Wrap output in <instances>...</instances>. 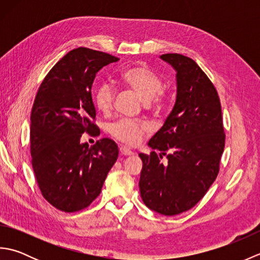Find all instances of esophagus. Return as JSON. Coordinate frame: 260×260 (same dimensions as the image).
I'll return each mask as SVG.
<instances>
[{
  "label": "esophagus",
  "instance_id": "1",
  "mask_svg": "<svg viewBox=\"0 0 260 260\" xmlns=\"http://www.w3.org/2000/svg\"><path fill=\"white\" fill-rule=\"evenodd\" d=\"M119 152H120L121 155H133V154H134V152H132L129 148H127L125 146H120Z\"/></svg>",
  "mask_w": 260,
  "mask_h": 260
}]
</instances>
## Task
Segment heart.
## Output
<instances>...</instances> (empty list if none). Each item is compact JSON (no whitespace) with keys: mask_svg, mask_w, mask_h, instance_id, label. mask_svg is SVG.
I'll use <instances>...</instances> for the list:
<instances>
[{"mask_svg":"<svg viewBox=\"0 0 260 260\" xmlns=\"http://www.w3.org/2000/svg\"><path fill=\"white\" fill-rule=\"evenodd\" d=\"M120 84L134 90L144 99L145 105L150 108H161L164 103V92L162 91L163 81L159 77L146 66H132L121 71L119 76ZM115 90L108 82H102L95 93L93 102L99 112L108 114L113 108ZM109 133L116 140L128 145L139 143L147 131V125L142 120L120 118L113 121L108 127Z\"/></svg>","mask_w":260,"mask_h":260,"instance_id":"b5f03b06","label":"heart"}]
</instances>
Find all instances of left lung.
Instances as JSON below:
<instances>
[{
    "mask_svg": "<svg viewBox=\"0 0 260 260\" xmlns=\"http://www.w3.org/2000/svg\"><path fill=\"white\" fill-rule=\"evenodd\" d=\"M161 59L176 71V101L148 146L168 163L154 151L140 153V191L146 207L175 215L194 207L217 178L225 135L218 92L194 60L179 53Z\"/></svg>",
    "mask_w": 260,
    "mask_h": 260,
    "instance_id": "obj_1",
    "label": "left lung"
}]
</instances>
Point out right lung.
Instances as JSON below:
<instances>
[{
    "label": "right lung",
    "mask_w": 260,
    "mask_h": 260,
    "mask_svg": "<svg viewBox=\"0 0 260 260\" xmlns=\"http://www.w3.org/2000/svg\"><path fill=\"white\" fill-rule=\"evenodd\" d=\"M112 54L77 48L60 59L41 82L31 112L32 168L43 198L64 212L87 208L101 194L118 157V147L102 139L89 147L84 133L98 134L91 86Z\"/></svg>",
    "instance_id": "right-lung-1"
}]
</instances>
